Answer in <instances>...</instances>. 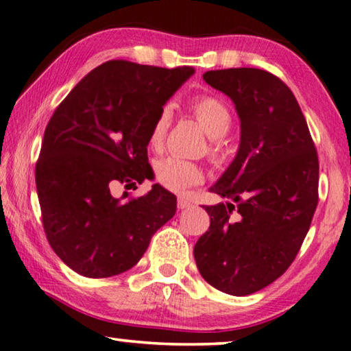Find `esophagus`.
<instances>
[{
  "instance_id": "34e87169",
  "label": "esophagus",
  "mask_w": 351,
  "mask_h": 351,
  "mask_svg": "<svg viewBox=\"0 0 351 351\" xmlns=\"http://www.w3.org/2000/svg\"><path fill=\"white\" fill-rule=\"evenodd\" d=\"M191 205L192 203L189 200H186V198H182V197L178 198V209H187V208H191Z\"/></svg>"
}]
</instances>
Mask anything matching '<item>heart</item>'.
Wrapping results in <instances>:
<instances>
[{"label":"heart","mask_w":351,"mask_h":351,"mask_svg":"<svg viewBox=\"0 0 351 351\" xmlns=\"http://www.w3.org/2000/svg\"><path fill=\"white\" fill-rule=\"evenodd\" d=\"M191 112L208 137L213 138L211 151H209L213 162L214 164H222L223 151L219 146L217 140L226 137L230 128H232L230 110L221 99L214 96H200L191 102ZM169 125L170 112L165 108L158 114V118L153 123V128L149 130L151 148L159 149L164 145ZM154 171L159 184L176 193L186 192L189 187L198 184L203 180V171L200 167L178 158H165L159 160L154 167Z\"/></svg>","instance_id":"obj_1"}]
</instances>
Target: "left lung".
<instances>
[{"label": "left lung", "mask_w": 351, "mask_h": 351, "mask_svg": "<svg viewBox=\"0 0 351 351\" xmlns=\"http://www.w3.org/2000/svg\"><path fill=\"white\" fill-rule=\"evenodd\" d=\"M203 80L232 99L241 142L211 187L232 202L205 206L209 230L197 268L214 289L255 293L289 269L318 203V156L296 97L279 77L254 67L208 71Z\"/></svg>", "instance_id": "1"}]
</instances>
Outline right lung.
<instances>
[{"label":"right lung","instance_id":"add662e5","mask_svg":"<svg viewBox=\"0 0 351 351\" xmlns=\"http://www.w3.org/2000/svg\"><path fill=\"white\" fill-rule=\"evenodd\" d=\"M193 74L112 60L93 69L56 107L36 164L47 239L75 273L101 279L138 263L151 237L176 213L159 184L121 198L119 186L151 178L149 130L165 102Z\"/></svg>","mask_w":351,"mask_h":351}]
</instances>
